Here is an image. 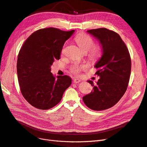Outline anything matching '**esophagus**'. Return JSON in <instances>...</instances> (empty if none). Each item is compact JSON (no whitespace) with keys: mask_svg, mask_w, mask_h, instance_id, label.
<instances>
[{"mask_svg":"<svg viewBox=\"0 0 147 147\" xmlns=\"http://www.w3.org/2000/svg\"><path fill=\"white\" fill-rule=\"evenodd\" d=\"M80 82V80L78 79V78H75L74 79V83H75V84H77L78 83Z\"/></svg>","mask_w":147,"mask_h":147,"instance_id":"1","label":"esophagus"}]
</instances>
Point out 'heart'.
<instances>
[{
    "label": "heart",
    "mask_w": 147,
    "mask_h": 147,
    "mask_svg": "<svg viewBox=\"0 0 147 147\" xmlns=\"http://www.w3.org/2000/svg\"><path fill=\"white\" fill-rule=\"evenodd\" d=\"M78 46L83 53L89 51V58L93 62L96 63L101 57L102 49L100 45H94V42L90 36L85 34H80L75 38ZM86 69L85 65L81 64H74L70 68L71 72L75 74H78L81 70Z\"/></svg>",
    "instance_id": "1"
}]
</instances>
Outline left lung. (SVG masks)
I'll return each mask as SVG.
<instances>
[{
	"label": "left lung",
	"instance_id": "8db88e82",
	"mask_svg": "<svg viewBox=\"0 0 147 147\" xmlns=\"http://www.w3.org/2000/svg\"><path fill=\"white\" fill-rule=\"evenodd\" d=\"M87 32L99 40L102 55L95 65V75L100 78L93 86V91L83 97L84 103L93 110L111 108L121 99L129 81L131 60L126 44L117 32L106 28L88 30Z\"/></svg>",
	"mask_w": 147,
	"mask_h": 147
}]
</instances>
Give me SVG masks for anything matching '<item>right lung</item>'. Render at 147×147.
<instances>
[{"label":"right lung","instance_id":"1","mask_svg":"<svg viewBox=\"0 0 147 147\" xmlns=\"http://www.w3.org/2000/svg\"><path fill=\"white\" fill-rule=\"evenodd\" d=\"M48 28L35 31L26 40L17 60V74L24 99L34 107L48 110L62 99L72 83L67 75L53 76L51 65L60 59L63 45L74 32Z\"/></svg>","mask_w":147,"mask_h":147}]
</instances>
